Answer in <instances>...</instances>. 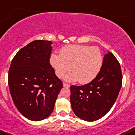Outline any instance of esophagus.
<instances>
[{
	"mask_svg": "<svg viewBox=\"0 0 135 135\" xmlns=\"http://www.w3.org/2000/svg\"><path fill=\"white\" fill-rule=\"evenodd\" d=\"M63 86L65 87V88H69V87H70V85H69V84H67V83H63Z\"/></svg>",
	"mask_w": 135,
	"mask_h": 135,
	"instance_id": "1",
	"label": "esophagus"
}]
</instances>
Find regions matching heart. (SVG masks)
<instances>
[{
    "label": "heart",
    "mask_w": 135,
    "mask_h": 135,
    "mask_svg": "<svg viewBox=\"0 0 135 135\" xmlns=\"http://www.w3.org/2000/svg\"><path fill=\"white\" fill-rule=\"evenodd\" d=\"M50 63L58 77H63L71 66L73 73L68 75L66 80L69 82L79 80L81 84H86L98 75L103 58L101 51L96 47L69 45L60 50V55H51Z\"/></svg>",
    "instance_id": "b5f03b06"
}]
</instances>
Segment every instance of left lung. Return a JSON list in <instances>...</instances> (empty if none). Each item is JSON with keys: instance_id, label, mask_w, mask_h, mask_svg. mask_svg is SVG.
<instances>
[{"instance_id": "left-lung-1", "label": "left lung", "mask_w": 135, "mask_h": 135, "mask_svg": "<svg viewBox=\"0 0 135 135\" xmlns=\"http://www.w3.org/2000/svg\"><path fill=\"white\" fill-rule=\"evenodd\" d=\"M122 84L120 64L111 52L104 56L102 68L92 81L83 86L70 87L72 109L79 118L94 122L110 110Z\"/></svg>"}]
</instances>
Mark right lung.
Returning <instances> with one entry per match:
<instances>
[{
	"instance_id": "1",
	"label": "right lung",
	"mask_w": 135,
	"mask_h": 135,
	"mask_svg": "<svg viewBox=\"0 0 135 135\" xmlns=\"http://www.w3.org/2000/svg\"><path fill=\"white\" fill-rule=\"evenodd\" d=\"M51 41L35 40L19 50L8 71L11 96L27 119L40 121L51 114L62 82L49 63Z\"/></svg>"
}]
</instances>
